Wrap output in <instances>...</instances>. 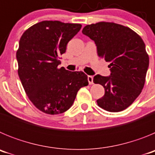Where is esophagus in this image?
<instances>
[{
  "mask_svg": "<svg viewBox=\"0 0 155 155\" xmlns=\"http://www.w3.org/2000/svg\"><path fill=\"white\" fill-rule=\"evenodd\" d=\"M87 81H88V83L89 84H93V77L92 76H87Z\"/></svg>",
  "mask_w": 155,
  "mask_h": 155,
  "instance_id": "obj_1",
  "label": "esophagus"
}]
</instances>
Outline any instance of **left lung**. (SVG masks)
<instances>
[{
	"label": "left lung",
	"mask_w": 155,
	"mask_h": 155,
	"mask_svg": "<svg viewBox=\"0 0 155 155\" xmlns=\"http://www.w3.org/2000/svg\"><path fill=\"white\" fill-rule=\"evenodd\" d=\"M82 33L94 41L98 57L109 63L111 71L109 77H94V84L105 88L97 104L109 112L124 110L144 86L149 57L143 39L129 27L106 21L87 25Z\"/></svg>",
	"instance_id": "obj_1"
}]
</instances>
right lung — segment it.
<instances>
[{
  "instance_id": "add662e5",
  "label": "right lung",
  "mask_w": 155,
  "mask_h": 155,
  "mask_svg": "<svg viewBox=\"0 0 155 155\" xmlns=\"http://www.w3.org/2000/svg\"><path fill=\"white\" fill-rule=\"evenodd\" d=\"M81 28V24L42 21L25 30L19 40V78L30 101L42 113L66 112L78 90L88 84L84 72L58 68L68 42Z\"/></svg>"
}]
</instances>
